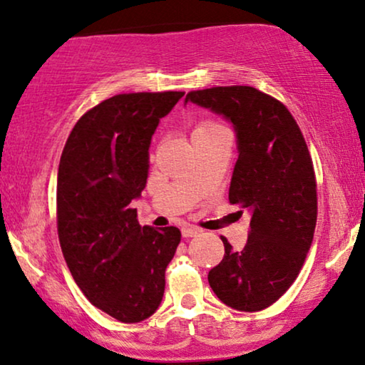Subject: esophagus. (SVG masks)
<instances>
[{
	"mask_svg": "<svg viewBox=\"0 0 365 365\" xmlns=\"http://www.w3.org/2000/svg\"><path fill=\"white\" fill-rule=\"evenodd\" d=\"M200 233V228H195V227H183L182 228V235L185 237V239H190V237H195Z\"/></svg>",
	"mask_w": 365,
	"mask_h": 365,
	"instance_id": "obj_1",
	"label": "esophagus"
}]
</instances>
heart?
Here are the masks:
<instances>
[{
  "mask_svg": "<svg viewBox=\"0 0 365 365\" xmlns=\"http://www.w3.org/2000/svg\"><path fill=\"white\" fill-rule=\"evenodd\" d=\"M215 126H218V125H215V123H202V125L198 126V128L195 130V132H198V130H208V128H215Z\"/></svg>",
  "mask_w": 365,
  "mask_h": 365,
  "instance_id": "1",
  "label": "heart"
}]
</instances>
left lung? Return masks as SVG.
<instances>
[{
    "label": "left lung",
    "mask_w": 365,
    "mask_h": 365,
    "mask_svg": "<svg viewBox=\"0 0 365 365\" xmlns=\"http://www.w3.org/2000/svg\"><path fill=\"white\" fill-rule=\"evenodd\" d=\"M195 103L230 121L237 137L228 200L250 215L244 250L232 249L208 272V284L228 307L267 309L297 279L312 245L317 222V185L304 135L279 100L252 86H215L190 91Z\"/></svg>",
    "instance_id": "left-lung-1"
}]
</instances>
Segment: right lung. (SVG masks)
<instances>
[{
	"instance_id": "obj_1",
	"label": "right lung",
	"mask_w": 365,
	"mask_h": 365,
	"mask_svg": "<svg viewBox=\"0 0 365 365\" xmlns=\"http://www.w3.org/2000/svg\"><path fill=\"white\" fill-rule=\"evenodd\" d=\"M183 91L116 95L81 116L58 167L56 217L63 257L95 307L125 324L160 307L165 270L182 233L142 227L132 202L142 197L150 143Z\"/></svg>"
}]
</instances>
